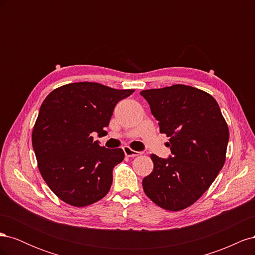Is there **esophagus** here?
Wrapping results in <instances>:
<instances>
[{
	"instance_id": "esophagus-1",
	"label": "esophagus",
	"mask_w": 255,
	"mask_h": 255,
	"mask_svg": "<svg viewBox=\"0 0 255 255\" xmlns=\"http://www.w3.org/2000/svg\"><path fill=\"white\" fill-rule=\"evenodd\" d=\"M123 151H125L126 156H128V157H135V156L140 155V152L132 150L129 146H125V148H123Z\"/></svg>"
}]
</instances>
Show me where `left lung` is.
I'll return each mask as SVG.
<instances>
[{"label": "left lung", "mask_w": 255, "mask_h": 255, "mask_svg": "<svg viewBox=\"0 0 255 255\" xmlns=\"http://www.w3.org/2000/svg\"><path fill=\"white\" fill-rule=\"evenodd\" d=\"M159 132L169 137L172 156L151 154L153 171L142 180L144 194L167 211L194 204L225 165L229 128L217 101L186 85L142 90Z\"/></svg>", "instance_id": "obj_1"}]
</instances>
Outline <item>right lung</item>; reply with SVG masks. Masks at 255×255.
<instances>
[{
  "label": "right lung",
  "instance_id": "1",
  "mask_svg": "<svg viewBox=\"0 0 255 255\" xmlns=\"http://www.w3.org/2000/svg\"><path fill=\"white\" fill-rule=\"evenodd\" d=\"M134 91L80 82L54 89L44 99L32 143L41 176L64 202L88 206L110 191L113 169L125 152L101 146L91 134L105 132L116 104Z\"/></svg>",
  "mask_w": 255,
  "mask_h": 255
}]
</instances>
